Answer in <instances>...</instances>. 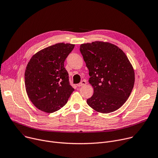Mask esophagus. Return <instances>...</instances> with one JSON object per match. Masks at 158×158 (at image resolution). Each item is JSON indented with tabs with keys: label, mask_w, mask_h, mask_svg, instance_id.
Returning <instances> with one entry per match:
<instances>
[{
	"label": "esophagus",
	"mask_w": 158,
	"mask_h": 158,
	"mask_svg": "<svg viewBox=\"0 0 158 158\" xmlns=\"http://www.w3.org/2000/svg\"><path fill=\"white\" fill-rule=\"evenodd\" d=\"M87 84V81L85 80H82L80 83H78V87H81V86H83V85H86Z\"/></svg>",
	"instance_id": "34e87169"
}]
</instances>
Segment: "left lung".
Segmentation results:
<instances>
[{"label":"left lung","instance_id":"obj_1","mask_svg":"<svg viewBox=\"0 0 158 158\" xmlns=\"http://www.w3.org/2000/svg\"><path fill=\"white\" fill-rule=\"evenodd\" d=\"M80 51L94 88L88 105L101 113L118 110L129 98L135 82L134 70L127 56L116 45L99 41L83 44Z\"/></svg>","mask_w":158,"mask_h":158}]
</instances>
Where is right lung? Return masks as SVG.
<instances>
[{
    "mask_svg": "<svg viewBox=\"0 0 158 158\" xmlns=\"http://www.w3.org/2000/svg\"><path fill=\"white\" fill-rule=\"evenodd\" d=\"M74 47L71 44H56L30 59L25 73V88L30 100L39 110L48 113L58 111L75 90L64 66Z\"/></svg>",
    "mask_w": 158,
    "mask_h": 158,
    "instance_id": "obj_1",
    "label": "right lung"
}]
</instances>
